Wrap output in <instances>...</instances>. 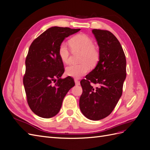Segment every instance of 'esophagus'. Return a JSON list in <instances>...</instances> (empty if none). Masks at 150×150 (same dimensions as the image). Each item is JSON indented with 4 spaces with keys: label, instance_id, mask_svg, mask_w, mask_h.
<instances>
[{
    "label": "esophagus",
    "instance_id": "esophagus-1",
    "mask_svg": "<svg viewBox=\"0 0 150 150\" xmlns=\"http://www.w3.org/2000/svg\"><path fill=\"white\" fill-rule=\"evenodd\" d=\"M74 82H75V84H76V86H79V85H80V82H79V81L78 79H74Z\"/></svg>",
    "mask_w": 150,
    "mask_h": 150
}]
</instances>
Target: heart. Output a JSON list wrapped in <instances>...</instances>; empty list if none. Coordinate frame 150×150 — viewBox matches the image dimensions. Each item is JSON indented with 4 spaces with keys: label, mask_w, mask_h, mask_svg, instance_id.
<instances>
[{
    "label": "heart",
    "mask_w": 150,
    "mask_h": 150,
    "mask_svg": "<svg viewBox=\"0 0 150 150\" xmlns=\"http://www.w3.org/2000/svg\"><path fill=\"white\" fill-rule=\"evenodd\" d=\"M70 45L72 49L82 52L79 64H70L66 68V74L74 78H79L88 73L89 66H94L99 59V53L94 47V42L91 39L84 34L76 35L70 40ZM58 54L61 61L67 64L69 61V50L66 42H62L59 47Z\"/></svg>",
    "instance_id": "obj_1"
}]
</instances>
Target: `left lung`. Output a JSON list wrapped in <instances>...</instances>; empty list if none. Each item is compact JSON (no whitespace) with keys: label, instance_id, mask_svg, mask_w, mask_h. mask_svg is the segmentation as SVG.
<instances>
[{"label":"left lung","instance_id":"1","mask_svg":"<svg viewBox=\"0 0 150 150\" xmlns=\"http://www.w3.org/2000/svg\"><path fill=\"white\" fill-rule=\"evenodd\" d=\"M92 33L99 46V61L86 79L81 81L79 108L87 118L97 121L110 115L121 96L126 61L121 44L111 32L93 29ZM91 82L100 86L94 88Z\"/></svg>","mask_w":150,"mask_h":150}]
</instances>
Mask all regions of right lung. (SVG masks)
Masks as SVG:
<instances>
[{
  "mask_svg": "<svg viewBox=\"0 0 150 150\" xmlns=\"http://www.w3.org/2000/svg\"><path fill=\"white\" fill-rule=\"evenodd\" d=\"M80 30L52 27L30 45L23 83L30 110L39 117L50 118L56 116L66 94L75 85L70 76L61 78L64 69L58 50L66 38Z\"/></svg>",
  "mask_w": 150,
  "mask_h": 150,
  "instance_id": "add662e5",
  "label": "right lung"
}]
</instances>
